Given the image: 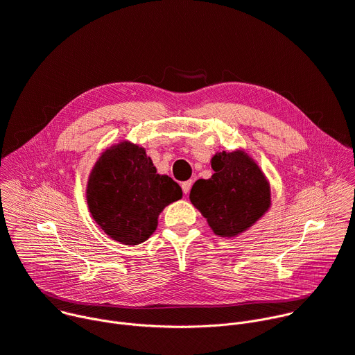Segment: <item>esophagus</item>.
Returning a JSON list of instances; mask_svg holds the SVG:
<instances>
[{
  "mask_svg": "<svg viewBox=\"0 0 355 355\" xmlns=\"http://www.w3.org/2000/svg\"><path fill=\"white\" fill-rule=\"evenodd\" d=\"M191 186H193V180L183 182V183H182V190H183V193H184V194H189V191H190Z\"/></svg>",
  "mask_w": 355,
  "mask_h": 355,
  "instance_id": "obj_1",
  "label": "esophagus"
}]
</instances>
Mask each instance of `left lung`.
<instances>
[{
  "label": "left lung",
  "mask_w": 355,
  "mask_h": 355,
  "mask_svg": "<svg viewBox=\"0 0 355 355\" xmlns=\"http://www.w3.org/2000/svg\"><path fill=\"white\" fill-rule=\"evenodd\" d=\"M215 173L197 180L191 204L215 234L234 237L254 225L270 205L269 184L258 165L244 153H219L212 159Z\"/></svg>",
  "instance_id": "1"
}]
</instances>
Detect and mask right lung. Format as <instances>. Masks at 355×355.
Returning a JSON list of instances; mask_svg holds the SVG:
<instances>
[{"label": "right lung", "mask_w": 355, "mask_h": 355, "mask_svg": "<svg viewBox=\"0 0 355 355\" xmlns=\"http://www.w3.org/2000/svg\"><path fill=\"white\" fill-rule=\"evenodd\" d=\"M182 194L173 179L157 173L144 148L128 141L100 157L87 183L94 220L110 237L128 245L146 241L155 232L161 211Z\"/></svg>", "instance_id": "add662e5"}]
</instances>
